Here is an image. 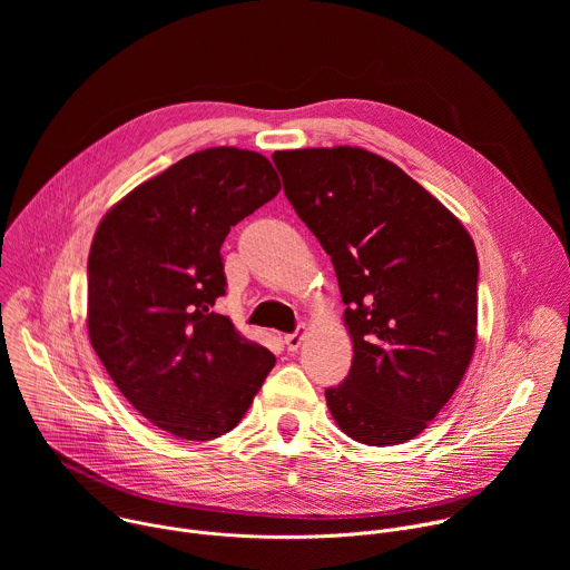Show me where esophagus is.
I'll return each instance as SVG.
<instances>
[{"instance_id":"34e87169","label":"esophagus","mask_w":570,"mask_h":570,"mask_svg":"<svg viewBox=\"0 0 570 570\" xmlns=\"http://www.w3.org/2000/svg\"><path fill=\"white\" fill-rule=\"evenodd\" d=\"M302 341H304L302 330H297V332H293V334L284 336V345L288 347V352H297V350H299V345H302Z\"/></svg>"}]
</instances>
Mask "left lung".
I'll return each instance as SVG.
<instances>
[{
	"instance_id": "1",
	"label": "left lung",
	"mask_w": 570,
	"mask_h": 570,
	"mask_svg": "<svg viewBox=\"0 0 570 570\" xmlns=\"http://www.w3.org/2000/svg\"><path fill=\"white\" fill-rule=\"evenodd\" d=\"M297 216L332 257L354 343L324 390L345 435L403 444L438 417L475 350L478 255L464 225L365 148L273 153Z\"/></svg>"
}]
</instances>
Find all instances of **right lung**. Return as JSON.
<instances>
[{"label":"right lung","instance_id":"1","mask_svg":"<svg viewBox=\"0 0 570 570\" xmlns=\"http://www.w3.org/2000/svg\"><path fill=\"white\" fill-rule=\"evenodd\" d=\"M282 189L271 161L232 146L191 153L99 223L88 259L90 343L157 429L205 442L246 415L275 356L214 304L232 225Z\"/></svg>","mask_w":570,"mask_h":570}]
</instances>
